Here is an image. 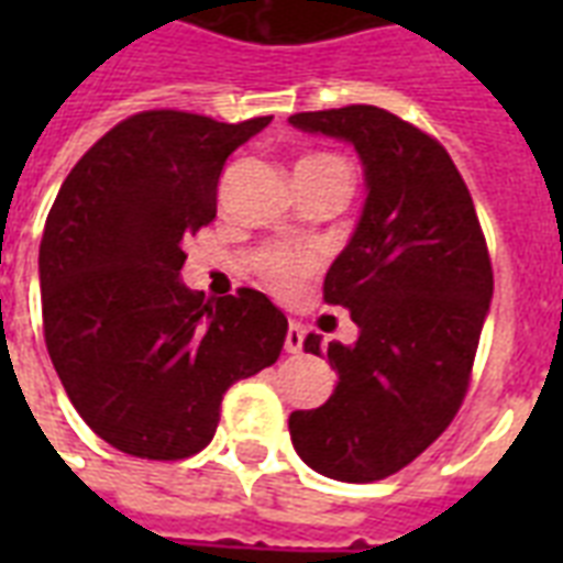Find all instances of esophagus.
I'll use <instances>...</instances> for the list:
<instances>
[{
	"label": "esophagus",
	"mask_w": 563,
	"mask_h": 563,
	"mask_svg": "<svg viewBox=\"0 0 563 563\" xmlns=\"http://www.w3.org/2000/svg\"><path fill=\"white\" fill-rule=\"evenodd\" d=\"M303 335H307V330H303L298 321H289V330H286V353H300V347H303Z\"/></svg>",
	"instance_id": "34e87169"
}]
</instances>
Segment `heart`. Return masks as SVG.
<instances>
[{
    "label": "heart",
    "instance_id": "heart-1",
    "mask_svg": "<svg viewBox=\"0 0 563 563\" xmlns=\"http://www.w3.org/2000/svg\"><path fill=\"white\" fill-rule=\"evenodd\" d=\"M327 161H335V157H330V154H312V157H303L300 163H327ZM312 272H316V260H312L309 254L268 251L263 260L265 280L280 291H295Z\"/></svg>",
    "mask_w": 563,
    "mask_h": 563
}]
</instances>
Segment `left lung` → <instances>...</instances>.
<instances>
[{
	"mask_svg": "<svg viewBox=\"0 0 563 563\" xmlns=\"http://www.w3.org/2000/svg\"><path fill=\"white\" fill-rule=\"evenodd\" d=\"M289 122L351 143L368 189L324 277V300L351 312L360 339L330 342L335 391L291 411V444L321 476L385 479L450 427L467 394L494 295L488 245L455 163L420 128L374 104ZM303 351L321 356V335L309 333Z\"/></svg>",
	"mask_w": 563,
	"mask_h": 563,
	"instance_id": "obj_1",
	"label": "left lung"
}]
</instances>
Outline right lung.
<instances>
[{
    "mask_svg": "<svg viewBox=\"0 0 563 563\" xmlns=\"http://www.w3.org/2000/svg\"><path fill=\"white\" fill-rule=\"evenodd\" d=\"M239 125L143 110L75 163L40 242L43 335L87 427L136 459L210 444L230 385L274 365L289 321L263 291L207 300L180 280L184 239L216 219Z\"/></svg>",
    "mask_w": 563,
    "mask_h": 563,
    "instance_id": "1",
    "label": "right lung"
}]
</instances>
